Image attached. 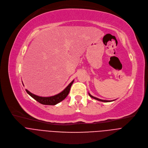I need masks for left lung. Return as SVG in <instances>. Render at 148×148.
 <instances>
[{
    "label": "left lung",
    "instance_id": "obj_1",
    "mask_svg": "<svg viewBox=\"0 0 148 148\" xmlns=\"http://www.w3.org/2000/svg\"><path fill=\"white\" fill-rule=\"evenodd\" d=\"M89 96L91 97V98H94V99H97V100H98V101H102V102H111V101H114V100H113V101H108V100H103V99H99V98H96V97H93V96H92L89 93Z\"/></svg>",
    "mask_w": 148,
    "mask_h": 148
}]
</instances>
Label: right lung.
<instances>
[{
  "mask_svg": "<svg viewBox=\"0 0 148 148\" xmlns=\"http://www.w3.org/2000/svg\"><path fill=\"white\" fill-rule=\"evenodd\" d=\"M74 82V80H73L71 83H70L68 86L63 90L59 94L54 95L52 97H40L30 92L28 90L26 89V91L27 92V94L30 96L32 97L34 99H35L36 101L38 103H40L44 105H51V106H54L56 105L58 103H60V101H62V100H64L68 95L69 90H70V88H71V85L73 84Z\"/></svg>",
  "mask_w": 148,
  "mask_h": 148,
  "instance_id": "1",
  "label": "right lung"
}]
</instances>
